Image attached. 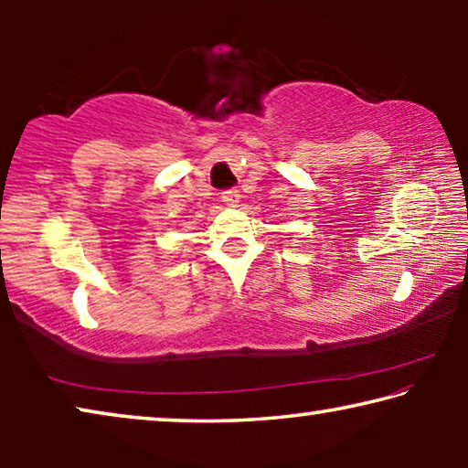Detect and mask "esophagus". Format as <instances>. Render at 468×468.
<instances>
[{
    "instance_id": "34e87169",
    "label": "esophagus",
    "mask_w": 468,
    "mask_h": 468,
    "mask_svg": "<svg viewBox=\"0 0 468 468\" xmlns=\"http://www.w3.org/2000/svg\"><path fill=\"white\" fill-rule=\"evenodd\" d=\"M223 202L227 204V206H237L239 204V200H241V196H239V192H237V189H227V192H223Z\"/></svg>"
}]
</instances>
